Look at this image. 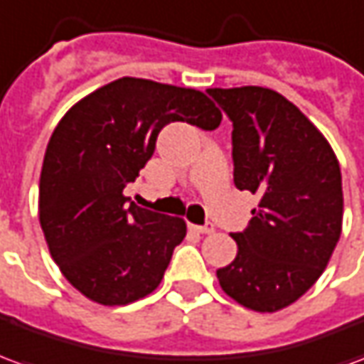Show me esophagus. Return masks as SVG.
<instances>
[{
  "label": "esophagus",
  "instance_id": "34e87169",
  "mask_svg": "<svg viewBox=\"0 0 364 364\" xmlns=\"http://www.w3.org/2000/svg\"><path fill=\"white\" fill-rule=\"evenodd\" d=\"M191 228L195 230V232H198V234H213L214 232V226L213 224H208V222H206L205 226H191Z\"/></svg>",
  "mask_w": 364,
  "mask_h": 364
}]
</instances>
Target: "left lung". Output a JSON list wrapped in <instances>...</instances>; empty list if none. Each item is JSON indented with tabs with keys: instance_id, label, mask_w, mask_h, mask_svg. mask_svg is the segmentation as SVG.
I'll list each match as a JSON object with an SVG mask.
<instances>
[{
	"instance_id": "1",
	"label": "left lung",
	"mask_w": 364,
	"mask_h": 364,
	"mask_svg": "<svg viewBox=\"0 0 364 364\" xmlns=\"http://www.w3.org/2000/svg\"><path fill=\"white\" fill-rule=\"evenodd\" d=\"M232 120L234 183L259 206L232 237L236 259L216 271L250 310L277 312L320 279L341 236V169L329 142L296 105L267 87L208 90Z\"/></svg>"
}]
</instances>
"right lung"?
Instances as JSON below:
<instances>
[{"mask_svg":"<svg viewBox=\"0 0 364 364\" xmlns=\"http://www.w3.org/2000/svg\"><path fill=\"white\" fill-rule=\"evenodd\" d=\"M220 120L203 91L140 77L107 83L64 114L44 154L38 216L52 259L83 296L124 306L158 289L187 224L122 191L166 124L214 130Z\"/></svg>","mask_w":364,"mask_h":364,"instance_id":"add662e5","label":"right lung"}]
</instances>
